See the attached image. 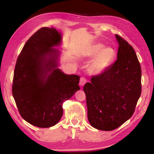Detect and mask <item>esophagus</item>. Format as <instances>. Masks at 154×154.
I'll use <instances>...</instances> for the list:
<instances>
[{"mask_svg":"<svg viewBox=\"0 0 154 154\" xmlns=\"http://www.w3.org/2000/svg\"><path fill=\"white\" fill-rule=\"evenodd\" d=\"M86 82H87V79H85V77H81V79H80V82H79L80 86H81V87L84 86L85 84L86 83Z\"/></svg>","mask_w":154,"mask_h":154,"instance_id":"34e87169","label":"esophagus"}]
</instances>
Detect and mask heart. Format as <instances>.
<instances>
[{
	"label": "heart",
	"instance_id": "heart-1",
	"mask_svg": "<svg viewBox=\"0 0 154 154\" xmlns=\"http://www.w3.org/2000/svg\"><path fill=\"white\" fill-rule=\"evenodd\" d=\"M81 56L91 58L89 69L93 75H100L112 66L116 58V51L110 46H104L103 43H94L81 52Z\"/></svg>",
	"mask_w": 154,
	"mask_h": 154
}]
</instances>
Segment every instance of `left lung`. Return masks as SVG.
Segmentation results:
<instances>
[{"label": "left lung", "instance_id": "left-lung-1", "mask_svg": "<svg viewBox=\"0 0 154 154\" xmlns=\"http://www.w3.org/2000/svg\"><path fill=\"white\" fill-rule=\"evenodd\" d=\"M117 60L104 73L84 85L87 116L94 128L110 131L130 119L141 94L142 71L133 48L115 34Z\"/></svg>", "mask_w": 154, "mask_h": 154}]
</instances>
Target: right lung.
Masks as SVG:
<instances>
[{
  "instance_id": "obj_1",
  "label": "right lung",
  "mask_w": 154,
  "mask_h": 154,
  "mask_svg": "<svg viewBox=\"0 0 154 154\" xmlns=\"http://www.w3.org/2000/svg\"><path fill=\"white\" fill-rule=\"evenodd\" d=\"M62 34L42 28L25 44L14 69L12 94L19 112L39 128L55 126L63 115V104L80 89V77L63 73L60 66Z\"/></svg>"
}]
</instances>
